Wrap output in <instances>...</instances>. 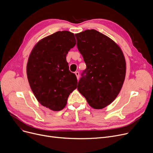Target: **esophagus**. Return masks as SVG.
<instances>
[{
	"label": "esophagus",
	"instance_id": "34e87169",
	"mask_svg": "<svg viewBox=\"0 0 153 153\" xmlns=\"http://www.w3.org/2000/svg\"><path fill=\"white\" fill-rule=\"evenodd\" d=\"M75 74H76V77H77V80H79V72H75Z\"/></svg>",
	"mask_w": 153,
	"mask_h": 153
}]
</instances>
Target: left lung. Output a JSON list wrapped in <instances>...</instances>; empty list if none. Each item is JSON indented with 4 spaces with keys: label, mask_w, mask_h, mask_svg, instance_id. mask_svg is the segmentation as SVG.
I'll return each mask as SVG.
<instances>
[{
    "label": "left lung",
    "mask_w": 153,
    "mask_h": 153,
    "mask_svg": "<svg viewBox=\"0 0 153 153\" xmlns=\"http://www.w3.org/2000/svg\"><path fill=\"white\" fill-rule=\"evenodd\" d=\"M75 36L86 64L77 89L91 107L103 109L114 101L123 87L126 72L123 52L113 40L96 30Z\"/></svg>",
    "instance_id": "left-lung-1"
}]
</instances>
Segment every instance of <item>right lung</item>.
Masks as SVG:
<instances>
[{"label":"right lung","mask_w":153,"mask_h":153,"mask_svg":"<svg viewBox=\"0 0 153 153\" xmlns=\"http://www.w3.org/2000/svg\"><path fill=\"white\" fill-rule=\"evenodd\" d=\"M76 44L73 33L58 31L40 40L29 57L30 87L39 102L52 111L64 109L69 94L77 88V77L66 61L68 51Z\"/></svg>","instance_id":"1"}]
</instances>
